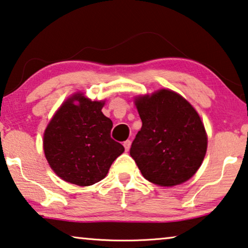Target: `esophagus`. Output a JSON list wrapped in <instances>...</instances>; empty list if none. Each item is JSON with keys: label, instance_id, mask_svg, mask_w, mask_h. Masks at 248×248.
<instances>
[{"label": "esophagus", "instance_id": "34e87169", "mask_svg": "<svg viewBox=\"0 0 248 248\" xmlns=\"http://www.w3.org/2000/svg\"><path fill=\"white\" fill-rule=\"evenodd\" d=\"M123 145H124V148H125V151H128V150H130V147H131V141L130 140L125 141L124 143H123Z\"/></svg>", "mask_w": 248, "mask_h": 248}]
</instances>
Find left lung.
Returning <instances> with one entry per match:
<instances>
[{"label": "left lung", "mask_w": 248, "mask_h": 248, "mask_svg": "<svg viewBox=\"0 0 248 248\" xmlns=\"http://www.w3.org/2000/svg\"><path fill=\"white\" fill-rule=\"evenodd\" d=\"M142 127L130 155L145 179L160 186L188 181L201 166L208 139L196 110L178 93L159 90L135 99Z\"/></svg>", "instance_id": "8db88e82"}]
</instances>
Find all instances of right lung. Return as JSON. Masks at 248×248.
<instances>
[{
    "label": "right lung",
    "instance_id": "1",
    "mask_svg": "<svg viewBox=\"0 0 248 248\" xmlns=\"http://www.w3.org/2000/svg\"><path fill=\"white\" fill-rule=\"evenodd\" d=\"M103 106V101L74 94L60 107L44 133L47 161L65 182L89 186L101 181L124 152L123 145L110 138L113 122L101 113Z\"/></svg>",
    "mask_w": 248,
    "mask_h": 248
}]
</instances>
